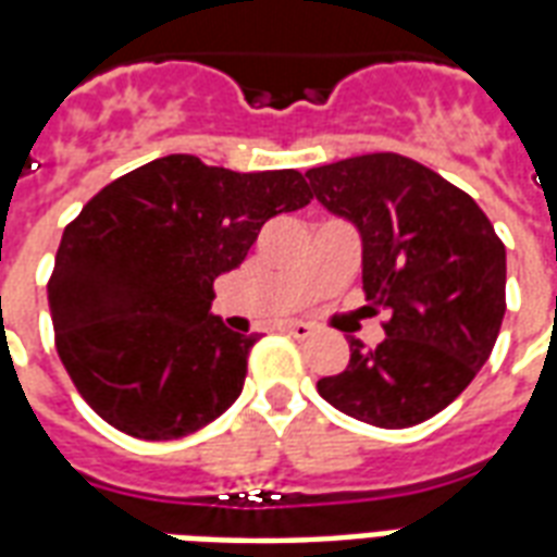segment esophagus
I'll list each match as a JSON object with an SVG mask.
<instances>
[{"instance_id": "obj_1", "label": "esophagus", "mask_w": 557, "mask_h": 557, "mask_svg": "<svg viewBox=\"0 0 557 557\" xmlns=\"http://www.w3.org/2000/svg\"><path fill=\"white\" fill-rule=\"evenodd\" d=\"M284 332H287V335H294L296 341H306L311 338V332H314V329L308 326V323H299V320H296V323H284Z\"/></svg>"}]
</instances>
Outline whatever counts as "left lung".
I'll return each instance as SVG.
<instances>
[{
	"label": "left lung",
	"mask_w": 557,
	"mask_h": 557,
	"mask_svg": "<svg viewBox=\"0 0 557 557\" xmlns=\"http://www.w3.org/2000/svg\"><path fill=\"white\" fill-rule=\"evenodd\" d=\"M311 198L362 234L368 311L385 338H350V364L323 376L332 407L373 428H412L454 404L484 368L505 318V243L472 195L400 153L308 169Z\"/></svg>",
	"instance_id": "8db88e82"
}]
</instances>
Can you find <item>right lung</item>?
Masks as SVG:
<instances>
[{
    "instance_id": "right-lung-1",
    "label": "right lung",
    "mask_w": 557,
    "mask_h": 557,
    "mask_svg": "<svg viewBox=\"0 0 557 557\" xmlns=\"http://www.w3.org/2000/svg\"><path fill=\"white\" fill-rule=\"evenodd\" d=\"M308 201L296 169L239 174L189 153L103 186L64 228L47 284L55 350L85 404L150 442L222 416L258 338L210 314L213 282Z\"/></svg>"
}]
</instances>
